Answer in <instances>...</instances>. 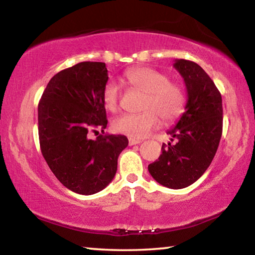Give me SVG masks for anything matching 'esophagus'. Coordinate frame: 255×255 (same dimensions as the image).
Instances as JSON below:
<instances>
[{
    "label": "esophagus",
    "instance_id": "obj_1",
    "mask_svg": "<svg viewBox=\"0 0 255 255\" xmlns=\"http://www.w3.org/2000/svg\"><path fill=\"white\" fill-rule=\"evenodd\" d=\"M129 145L132 146V145H136V144H140L141 140L140 139H135V138H129Z\"/></svg>",
    "mask_w": 255,
    "mask_h": 255
}]
</instances>
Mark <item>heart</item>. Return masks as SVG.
Here are the masks:
<instances>
[{
  "label": "heart",
  "mask_w": 255,
  "mask_h": 255,
  "mask_svg": "<svg viewBox=\"0 0 255 255\" xmlns=\"http://www.w3.org/2000/svg\"><path fill=\"white\" fill-rule=\"evenodd\" d=\"M125 81L145 94L141 103V114L123 115L116 118L112 127L117 132L130 138H144L156 129L161 119L172 123L182 114L185 105V93L178 83L171 82L167 75L150 67H133L124 75ZM122 89L115 81L107 82L103 86L102 99L108 110L117 111Z\"/></svg>",
  "instance_id": "obj_1"
}]
</instances>
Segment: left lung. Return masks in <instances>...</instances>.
Returning a JSON list of instances; mask_svg holds the SVG:
<instances>
[{
    "mask_svg": "<svg viewBox=\"0 0 255 255\" xmlns=\"http://www.w3.org/2000/svg\"><path fill=\"white\" fill-rule=\"evenodd\" d=\"M188 92L185 111L167 133L174 144H163L158 159L148 171L159 184L182 189L200 178L217 152L223 132L222 96L209 75L197 63L176 59Z\"/></svg>",
    "mask_w": 255,
    "mask_h": 255,
    "instance_id": "8db88e82",
    "label": "left lung"
}]
</instances>
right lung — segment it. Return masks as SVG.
Instances as JSON below:
<instances>
[{
    "label": "right lung",
    "mask_w": 255,
    "mask_h": 255,
    "mask_svg": "<svg viewBox=\"0 0 255 255\" xmlns=\"http://www.w3.org/2000/svg\"><path fill=\"white\" fill-rule=\"evenodd\" d=\"M108 79L105 63H79L51 77L38 105L42 156L59 182L79 195L105 189L128 146L126 136L103 132L108 119L102 91ZM98 128L104 135L91 140Z\"/></svg>",
    "instance_id": "obj_1"
}]
</instances>
